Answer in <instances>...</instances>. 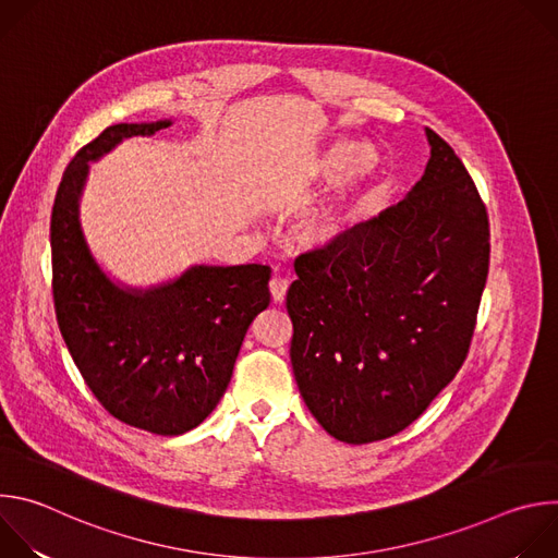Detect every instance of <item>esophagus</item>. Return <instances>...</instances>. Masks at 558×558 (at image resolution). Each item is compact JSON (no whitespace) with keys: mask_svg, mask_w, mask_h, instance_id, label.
<instances>
[{"mask_svg":"<svg viewBox=\"0 0 558 558\" xmlns=\"http://www.w3.org/2000/svg\"><path fill=\"white\" fill-rule=\"evenodd\" d=\"M287 289H289V282L282 280V278H274L269 282V291H271V298L276 304H282L284 298H287Z\"/></svg>","mask_w":558,"mask_h":558,"instance_id":"1","label":"esophagus"}]
</instances>
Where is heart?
Instances as JSON below:
<instances>
[{
    "mask_svg": "<svg viewBox=\"0 0 558 558\" xmlns=\"http://www.w3.org/2000/svg\"><path fill=\"white\" fill-rule=\"evenodd\" d=\"M347 145H338L329 149L320 161H315L302 179L293 183V198H300L308 183L331 181L340 177L336 190L315 207L306 209L293 225V241L304 252H320L336 245L342 233L355 218V201L353 190L364 172L362 151H353Z\"/></svg>",
    "mask_w": 558,
    "mask_h": 558,
    "instance_id": "heart-1",
    "label": "heart"
}]
</instances>
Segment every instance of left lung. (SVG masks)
Instances as JSON below:
<instances>
[{
  "label": "left lung",
  "instance_id": "obj_1",
  "mask_svg": "<svg viewBox=\"0 0 558 558\" xmlns=\"http://www.w3.org/2000/svg\"><path fill=\"white\" fill-rule=\"evenodd\" d=\"M430 158L404 201L295 260L291 366L331 437L371 444L411 426L452 381L488 278L486 205L454 149Z\"/></svg>",
  "mask_w": 558,
  "mask_h": 558
}]
</instances>
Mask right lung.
<instances>
[{
  "label": "right lung",
  "instance_id": "right-lung-1",
  "mask_svg": "<svg viewBox=\"0 0 558 558\" xmlns=\"http://www.w3.org/2000/svg\"><path fill=\"white\" fill-rule=\"evenodd\" d=\"M170 125L106 128L65 168L50 220L54 311L76 368L112 417L166 437L196 428L216 409L250 325L271 300L265 265H194L136 289L95 260L78 211L90 163L123 138Z\"/></svg>",
  "mask_w": 558,
  "mask_h": 558
}]
</instances>
